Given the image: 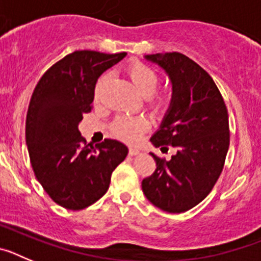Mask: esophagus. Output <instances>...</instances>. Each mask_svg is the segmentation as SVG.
<instances>
[{"label":"esophagus","instance_id":"esophagus-1","mask_svg":"<svg viewBox=\"0 0 261 261\" xmlns=\"http://www.w3.org/2000/svg\"><path fill=\"white\" fill-rule=\"evenodd\" d=\"M140 154V149L138 147H129V155L133 156V155H137Z\"/></svg>","mask_w":261,"mask_h":261}]
</instances>
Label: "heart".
Segmentation results:
<instances>
[{
	"mask_svg": "<svg viewBox=\"0 0 261 261\" xmlns=\"http://www.w3.org/2000/svg\"><path fill=\"white\" fill-rule=\"evenodd\" d=\"M128 75L132 81V84L137 89V91L141 95L149 96L155 91L159 84V75L153 68H150L146 64L142 62H135L128 68ZM108 84H110V73H105L96 81L94 86V98L99 100L105 95L107 90ZM170 95L167 93H159L151 96L150 102L153 107L162 110L170 105ZM147 123L142 119L137 117H117L114 121V130L120 138H123L125 141L133 142L140 138L141 133L146 130Z\"/></svg>",
	"mask_w": 261,
	"mask_h": 261,
	"instance_id": "obj_1",
	"label": "heart"
}]
</instances>
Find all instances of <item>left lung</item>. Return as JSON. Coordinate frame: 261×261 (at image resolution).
Listing matches in <instances>:
<instances>
[{"mask_svg":"<svg viewBox=\"0 0 261 261\" xmlns=\"http://www.w3.org/2000/svg\"><path fill=\"white\" fill-rule=\"evenodd\" d=\"M145 59L172 84L170 107L150 141L177 151L170 161L151 153L156 168L142 180V191L156 208L181 213L200 204L222 172L230 145L227 108L213 78L190 57L170 52Z\"/></svg>","mask_w":261,"mask_h":261,"instance_id":"obj_1","label":"left lung"}]
</instances>
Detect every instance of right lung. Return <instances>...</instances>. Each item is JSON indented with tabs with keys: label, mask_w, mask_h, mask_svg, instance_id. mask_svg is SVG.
I'll return each instance as SVG.
<instances>
[{
	"label": "right lung",
	"mask_w": 261,
	"mask_h": 261,
	"mask_svg": "<svg viewBox=\"0 0 261 261\" xmlns=\"http://www.w3.org/2000/svg\"><path fill=\"white\" fill-rule=\"evenodd\" d=\"M125 55L75 50L50 66L32 93L26 117L30 161L39 183L62 208L81 211L98 201L128 154L123 142L111 138L94 147L78 129L93 108L98 78Z\"/></svg>",
	"instance_id": "right-lung-1"
}]
</instances>
